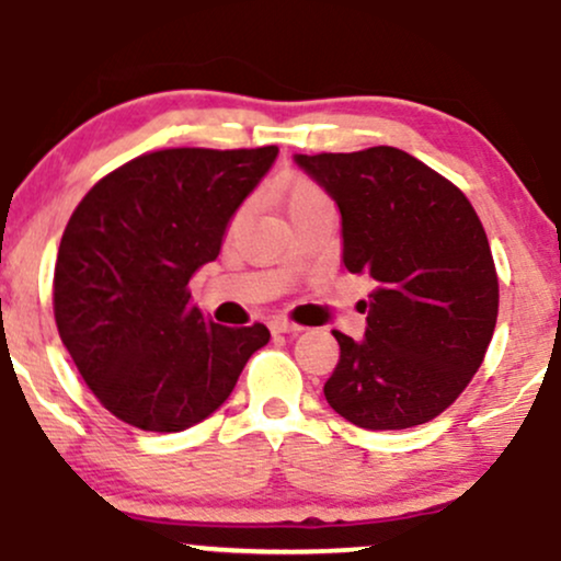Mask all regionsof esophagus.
<instances>
[{"label":"esophagus","instance_id":"obj_1","mask_svg":"<svg viewBox=\"0 0 561 561\" xmlns=\"http://www.w3.org/2000/svg\"><path fill=\"white\" fill-rule=\"evenodd\" d=\"M268 327H272L274 334H298V332H302V327L293 324V321H285V319H274Z\"/></svg>","mask_w":561,"mask_h":561}]
</instances>
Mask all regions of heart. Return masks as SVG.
Returning a JSON list of instances; mask_svg holds the SVG:
<instances>
[{
	"label": "heart",
	"mask_w": 561,
	"mask_h": 561,
	"mask_svg": "<svg viewBox=\"0 0 561 561\" xmlns=\"http://www.w3.org/2000/svg\"><path fill=\"white\" fill-rule=\"evenodd\" d=\"M324 203H327L324 192H321L317 184L306 182V179H298V182L289 184L285 208H287V216L295 218L298 214H306V210L317 208V205H324Z\"/></svg>",
	"instance_id": "b5f03b06"
}]
</instances>
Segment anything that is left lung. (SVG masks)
I'll use <instances>...</instances> for the list:
<instances>
[{
  "mask_svg": "<svg viewBox=\"0 0 561 561\" xmlns=\"http://www.w3.org/2000/svg\"><path fill=\"white\" fill-rule=\"evenodd\" d=\"M337 203L343 263L375 282L364 340L332 332L340 362L327 403L364 430L435 420L467 388L491 345L499 276L459 186L396 147L295 156Z\"/></svg>",
  "mask_w": 561,
  "mask_h": 561,
  "instance_id": "8db88e82",
  "label": "left lung"
}]
</instances>
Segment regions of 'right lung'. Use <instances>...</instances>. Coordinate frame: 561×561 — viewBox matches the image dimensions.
<instances>
[{"mask_svg":"<svg viewBox=\"0 0 561 561\" xmlns=\"http://www.w3.org/2000/svg\"><path fill=\"white\" fill-rule=\"evenodd\" d=\"M279 147H176L128 160L70 216L55 263V321L83 382L111 414L147 433H182L234 390L268 343L192 306V274L221 253L244 197Z\"/></svg>","mask_w":561,"mask_h":561,"instance_id":"right-lung-1","label":"right lung"}]
</instances>
